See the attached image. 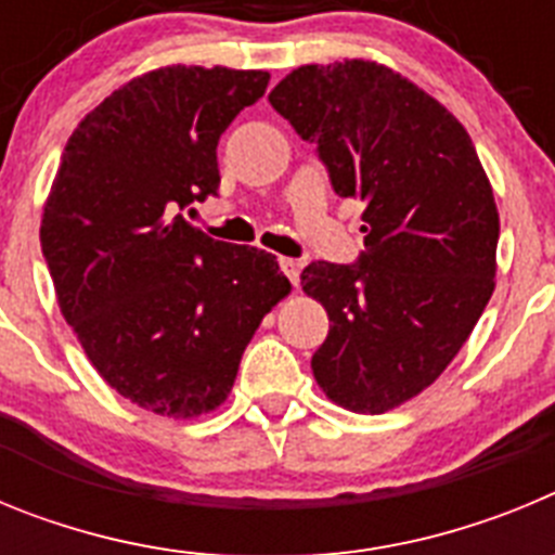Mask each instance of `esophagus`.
Listing matches in <instances>:
<instances>
[{
    "mask_svg": "<svg viewBox=\"0 0 555 555\" xmlns=\"http://www.w3.org/2000/svg\"><path fill=\"white\" fill-rule=\"evenodd\" d=\"M278 263H281V269L286 272L288 281L297 286V283H300V261H294V258H278Z\"/></svg>",
    "mask_w": 555,
    "mask_h": 555,
    "instance_id": "34e87169",
    "label": "esophagus"
}]
</instances>
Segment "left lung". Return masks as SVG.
<instances>
[{
	"label": "left lung",
	"instance_id": "obj_1",
	"mask_svg": "<svg viewBox=\"0 0 555 555\" xmlns=\"http://www.w3.org/2000/svg\"><path fill=\"white\" fill-rule=\"evenodd\" d=\"M269 102L317 144L338 197L366 205L358 263L313 261L300 281L331 320L317 384L384 414L448 370L492 297V185L453 113L375 61L294 68Z\"/></svg>",
	"mask_w": 555,
	"mask_h": 555
}]
</instances>
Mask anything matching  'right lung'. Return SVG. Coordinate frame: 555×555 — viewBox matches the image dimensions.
I'll list each match as a JSON object with an SVG mask.
<instances>
[{
	"mask_svg": "<svg viewBox=\"0 0 555 555\" xmlns=\"http://www.w3.org/2000/svg\"><path fill=\"white\" fill-rule=\"evenodd\" d=\"M269 72L164 66L68 135L41 219L63 320L111 389L175 420L217 411L244 347L292 292L274 255L178 210L219 189L217 144Z\"/></svg>",
	"mask_w": 555,
	"mask_h": 555,
	"instance_id": "add662e5",
	"label": "right lung"
}]
</instances>
